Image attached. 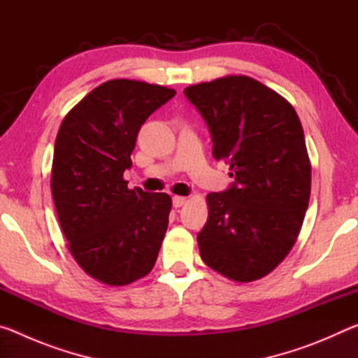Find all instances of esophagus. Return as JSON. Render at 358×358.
<instances>
[{
  "mask_svg": "<svg viewBox=\"0 0 358 358\" xmlns=\"http://www.w3.org/2000/svg\"><path fill=\"white\" fill-rule=\"evenodd\" d=\"M172 202H173V207L175 208H180V207H183V205L186 203V197H183V196H173Z\"/></svg>",
  "mask_w": 358,
  "mask_h": 358,
  "instance_id": "obj_1",
  "label": "esophagus"
}]
</instances>
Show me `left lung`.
<instances>
[{"label": "left lung", "mask_w": 358, "mask_h": 358, "mask_svg": "<svg viewBox=\"0 0 358 358\" xmlns=\"http://www.w3.org/2000/svg\"><path fill=\"white\" fill-rule=\"evenodd\" d=\"M207 121L213 157L235 183L207 196L197 234L201 257L237 282L260 280L292 250L311 192V162L295 108L248 76H226L185 90Z\"/></svg>", "instance_id": "left-lung-1"}]
</instances>
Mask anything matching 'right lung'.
Instances as JSON below:
<instances>
[{
	"instance_id": "obj_1",
	"label": "right lung",
	"mask_w": 358,
	"mask_h": 358,
	"mask_svg": "<svg viewBox=\"0 0 358 358\" xmlns=\"http://www.w3.org/2000/svg\"><path fill=\"white\" fill-rule=\"evenodd\" d=\"M175 90L113 78L90 92L59 126L52 197L68 250L107 286H126L155 266L169 226L166 192L129 189L123 178L142 124Z\"/></svg>"
}]
</instances>
